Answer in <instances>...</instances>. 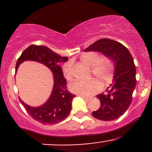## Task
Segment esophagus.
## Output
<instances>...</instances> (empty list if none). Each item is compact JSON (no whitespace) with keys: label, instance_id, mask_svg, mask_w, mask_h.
Masks as SVG:
<instances>
[{"label":"esophagus","instance_id":"obj_1","mask_svg":"<svg viewBox=\"0 0 152 152\" xmlns=\"http://www.w3.org/2000/svg\"><path fill=\"white\" fill-rule=\"evenodd\" d=\"M79 96H81V97H82V98H83V99H86V101L90 100V99H91V97H88V96H82V95H79Z\"/></svg>","mask_w":152,"mask_h":152}]
</instances>
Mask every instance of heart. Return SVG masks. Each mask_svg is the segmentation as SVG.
Returning a JSON list of instances; mask_svg holds the SVG:
<instances>
[{"instance_id":"b5f03b06","label":"heart","mask_w":152,"mask_h":152,"mask_svg":"<svg viewBox=\"0 0 152 152\" xmlns=\"http://www.w3.org/2000/svg\"><path fill=\"white\" fill-rule=\"evenodd\" d=\"M81 60L87 66L91 67L92 74L104 85L109 84L113 80L114 68L111 59L106 56L99 58L98 53L90 51L82 54ZM62 70L66 79L70 80L72 78L73 66L71 62L66 63L63 66ZM94 78L89 80L76 79L69 84V88L72 92L79 95H93L102 88L100 82Z\"/></svg>"}]
</instances>
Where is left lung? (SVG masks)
Here are the masks:
<instances>
[{"mask_svg":"<svg viewBox=\"0 0 152 152\" xmlns=\"http://www.w3.org/2000/svg\"><path fill=\"white\" fill-rule=\"evenodd\" d=\"M83 51L100 52L114 62L112 83L108 87L107 94L96 96L101 106L92 115L102 121L117 119L126 112L133 99L132 94L137 83L133 57L121 43L109 38L96 41Z\"/></svg>","mask_w":152,"mask_h":152,"instance_id":"obj_1","label":"left lung"}]
</instances>
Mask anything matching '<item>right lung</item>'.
Returning <instances> with one entry per match:
<instances>
[{
  "mask_svg": "<svg viewBox=\"0 0 152 152\" xmlns=\"http://www.w3.org/2000/svg\"><path fill=\"white\" fill-rule=\"evenodd\" d=\"M69 60L68 57L61 56L48 47L31 45L23 52L17 61L15 73L20 64L25 61H34L43 64L53 73V87L49 99L44 104L38 107H32L19 99L29 115L42 124H54L63 121L69 116L71 110V101L74 94L69 91L66 79L61 66L63 62Z\"/></svg>",
  "mask_w": 152,
  "mask_h": 152,
  "instance_id": "add662e5",
  "label": "right lung"
}]
</instances>
